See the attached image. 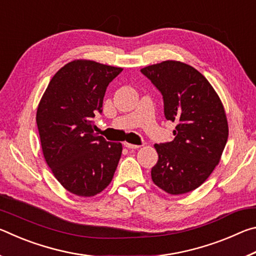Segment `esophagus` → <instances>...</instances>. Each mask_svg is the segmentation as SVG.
<instances>
[{
    "mask_svg": "<svg viewBox=\"0 0 256 256\" xmlns=\"http://www.w3.org/2000/svg\"><path fill=\"white\" fill-rule=\"evenodd\" d=\"M124 146H126L128 149H138V148H140V146H138V144H128V142H125V144H124Z\"/></svg>",
    "mask_w": 256,
    "mask_h": 256,
    "instance_id": "34e87169",
    "label": "esophagus"
}]
</instances>
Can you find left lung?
<instances>
[{"label": "left lung", "mask_w": 256, "mask_h": 256, "mask_svg": "<svg viewBox=\"0 0 256 256\" xmlns=\"http://www.w3.org/2000/svg\"><path fill=\"white\" fill-rule=\"evenodd\" d=\"M162 94L164 112L177 125L172 142L154 144L158 162L151 170L154 183L172 196L198 188L222 158L228 122L222 100L204 76L180 60L141 68Z\"/></svg>", "instance_id": "8db88e82"}]
</instances>
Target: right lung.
<instances>
[{
    "label": "right lung",
    "instance_id": "right-lung-1",
    "mask_svg": "<svg viewBox=\"0 0 256 256\" xmlns=\"http://www.w3.org/2000/svg\"><path fill=\"white\" fill-rule=\"evenodd\" d=\"M122 68L74 60L52 78L37 108L42 154L55 178L78 196L105 190L118 167L122 144L94 133L92 118L102 112L110 82Z\"/></svg>",
    "mask_w": 256,
    "mask_h": 256
}]
</instances>
